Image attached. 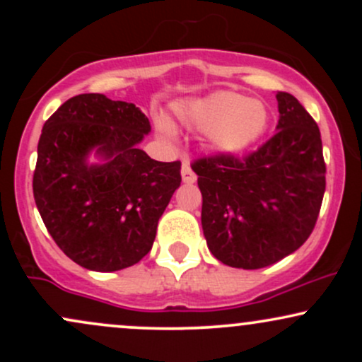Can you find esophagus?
Segmentation results:
<instances>
[{"label": "esophagus", "instance_id": "obj_1", "mask_svg": "<svg viewBox=\"0 0 362 362\" xmlns=\"http://www.w3.org/2000/svg\"><path fill=\"white\" fill-rule=\"evenodd\" d=\"M195 178L197 177H195L192 168H190V163L189 161H184V163H182V180H184L185 184H194Z\"/></svg>", "mask_w": 362, "mask_h": 362}]
</instances>
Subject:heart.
<instances>
[{"instance_id":"b5f03b06","label":"heart","mask_w":362,"mask_h":362,"mask_svg":"<svg viewBox=\"0 0 362 362\" xmlns=\"http://www.w3.org/2000/svg\"><path fill=\"white\" fill-rule=\"evenodd\" d=\"M185 126L209 134L218 153L231 155L243 151L267 131L269 110L259 100H248L235 91H216L199 98L180 112ZM158 129L165 136L172 134L167 120H158Z\"/></svg>"}]
</instances>
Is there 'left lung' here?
<instances>
[{"instance_id": "left-lung-1", "label": "left lung", "mask_w": 362, "mask_h": 362, "mask_svg": "<svg viewBox=\"0 0 362 362\" xmlns=\"http://www.w3.org/2000/svg\"><path fill=\"white\" fill-rule=\"evenodd\" d=\"M279 122L247 156L216 155L192 163L202 194V231L223 264L262 269L296 252L317 223L325 194L322 138L296 98L277 91Z\"/></svg>"}]
</instances>
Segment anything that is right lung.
I'll list each match as a JSON object with an SVG mask.
<instances>
[{
	"label": "right lung",
	"mask_w": 362,
	"mask_h": 362,
	"mask_svg": "<svg viewBox=\"0 0 362 362\" xmlns=\"http://www.w3.org/2000/svg\"><path fill=\"white\" fill-rule=\"evenodd\" d=\"M151 131L134 103L83 93L45 120L34 199L49 235L88 271L114 272L151 250L158 219L180 187V161L151 160L139 143ZM91 151L102 164H88Z\"/></svg>",
	"instance_id": "obj_1"
}]
</instances>
